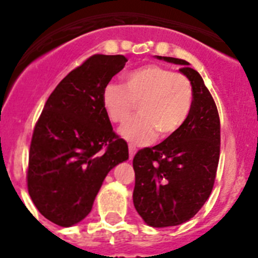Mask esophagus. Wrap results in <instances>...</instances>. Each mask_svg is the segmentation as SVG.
Returning <instances> with one entry per match:
<instances>
[{
    "instance_id": "1",
    "label": "esophagus",
    "mask_w": 258,
    "mask_h": 258,
    "mask_svg": "<svg viewBox=\"0 0 258 258\" xmlns=\"http://www.w3.org/2000/svg\"><path fill=\"white\" fill-rule=\"evenodd\" d=\"M136 152H137L136 147H134V146H132V145H129V159H131V160L134 157Z\"/></svg>"
}]
</instances>
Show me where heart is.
<instances>
[{"label": "heart", "mask_w": 258, "mask_h": 258, "mask_svg": "<svg viewBox=\"0 0 258 258\" xmlns=\"http://www.w3.org/2000/svg\"><path fill=\"white\" fill-rule=\"evenodd\" d=\"M125 85L107 84L102 103L113 122L122 124L140 103V115L120 129L122 138L136 145L173 136L191 112L192 85L188 77L159 64H146L127 72Z\"/></svg>", "instance_id": "b5f03b06"}]
</instances>
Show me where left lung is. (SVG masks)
<instances>
[{"mask_svg": "<svg viewBox=\"0 0 258 258\" xmlns=\"http://www.w3.org/2000/svg\"><path fill=\"white\" fill-rule=\"evenodd\" d=\"M181 66L192 85L191 112L177 133L133 159V203L149 226H177L192 218L208 200L220 160V117L199 72L183 59L156 56Z\"/></svg>", "mask_w": 258, "mask_h": 258, "instance_id": "8db88e82", "label": "left lung"}]
</instances>
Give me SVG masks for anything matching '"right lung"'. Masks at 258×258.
<instances>
[{"instance_id":"1","label":"right lung","mask_w":258,"mask_h":258,"mask_svg":"<svg viewBox=\"0 0 258 258\" xmlns=\"http://www.w3.org/2000/svg\"><path fill=\"white\" fill-rule=\"evenodd\" d=\"M126 61L102 54L86 59L54 89L36 124L28 192L38 212L59 226L83 221L109 170L129 159L102 103L104 86Z\"/></svg>"}]
</instances>
